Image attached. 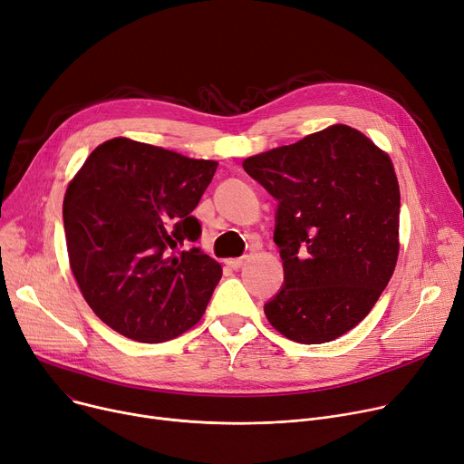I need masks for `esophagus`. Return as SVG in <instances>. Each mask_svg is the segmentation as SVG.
Returning <instances> with one entry per match:
<instances>
[{
	"mask_svg": "<svg viewBox=\"0 0 464 464\" xmlns=\"http://www.w3.org/2000/svg\"><path fill=\"white\" fill-rule=\"evenodd\" d=\"M241 264H243V256H241V258H228V260H227V266L232 267V269L241 267Z\"/></svg>",
	"mask_w": 464,
	"mask_h": 464,
	"instance_id": "obj_1",
	"label": "esophagus"
}]
</instances>
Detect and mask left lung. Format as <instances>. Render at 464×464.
I'll use <instances>...</instances> for the list:
<instances>
[{
    "label": "left lung",
    "mask_w": 464,
    "mask_h": 464,
    "mask_svg": "<svg viewBox=\"0 0 464 464\" xmlns=\"http://www.w3.org/2000/svg\"><path fill=\"white\" fill-rule=\"evenodd\" d=\"M277 200L274 241L285 267L264 305L274 328L302 344L330 343L369 314L399 255V183L365 134L332 125L243 160Z\"/></svg>",
    "instance_id": "1"
}]
</instances>
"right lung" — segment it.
Wrapping results in <instances>:
<instances>
[{
  "mask_svg": "<svg viewBox=\"0 0 464 464\" xmlns=\"http://www.w3.org/2000/svg\"><path fill=\"white\" fill-rule=\"evenodd\" d=\"M217 170L157 146L112 139L69 183L63 227L82 295L139 343L170 341L202 318L223 269L198 247L193 215Z\"/></svg>",
  "mask_w": 464,
  "mask_h": 464,
  "instance_id": "obj_1",
  "label": "right lung"
}]
</instances>
